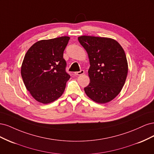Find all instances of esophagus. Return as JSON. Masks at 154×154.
I'll use <instances>...</instances> for the list:
<instances>
[{"instance_id": "34e87169", "label": "esophagus", "mask_w": 154, "mask_h": 154, "mask_svg": "<svg viewBox=\"0 0 154 154\" xmlns=\"http://www.w3.org/2000/svg\"><path fill=\"white\" fill-rule=\"evenodd\" d=\"M84 74V71L83 70H80V71H78V72H74V74H76V75H82V74Z\"/></svg>"}]
</instances>
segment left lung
<instances>
[{
  "label": "left lung",
  "mask_w": 154,
  "mask_h": 154,
  "mask_svg": "<svg viewBox=\"0 0 154 154\" xmlns=\"http://www.w3.org/2000/svg\"><path fill=\"white\" fill-rule=\"evenodd\" d=\"M78 41L86 50L90 61V83L84 88L88 97L105 103L117 96L125 83L128 63L122 46L114 39L82 36Z\"/></svg>",
  "instance_id": "8db88e82"
}]
</instances>
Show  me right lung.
<instances>
[{
	"label": "right lung",
	"mask_w": 154,
	"mask_h": 154,
	"mask_svg": "<svg viewBox=\"0 0 154 154\" xmlns=\"http://www.w3.org/2000/svg\"><path fill=\"white\" fill-rule=\"evenodd\" d=\"M69 36L37 42L27 51L21 67L24 85L40 103H49L62 95L70 75L63 51Z\"/></svg>",
	"instance_id": "obj_1"
}]
</instances>
